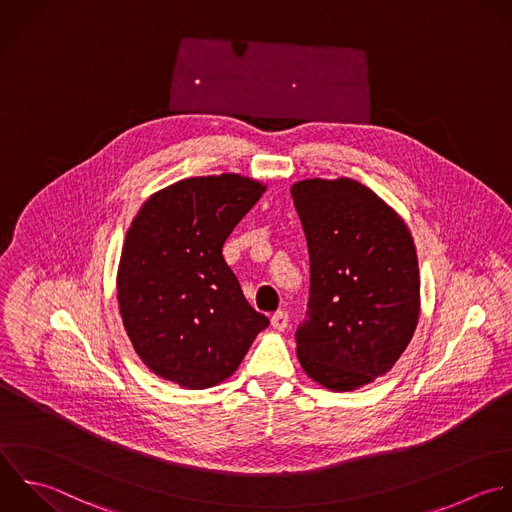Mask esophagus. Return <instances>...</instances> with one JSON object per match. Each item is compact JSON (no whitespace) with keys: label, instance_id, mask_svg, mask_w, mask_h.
<instances>
[{"label":"esophagus","instance_id":"esophagus-1","mask_svg":"<svg viewBox=\"0 0 512 512\" xmlns=\"http://www.w3.org/2000/svg\"><path fill=\"white\" fill-rule=\"evenodd\" d=\"M271 325H273V329H277V331H285L287 325H289V315H287V311H277V313L271 317Z\"/></svg>","mask_w":512,"mask_h":512}]
</instances>
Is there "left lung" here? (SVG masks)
I'll return each mask as SVG.
<instances>
[{
    "label": "left lung",
    "mask_w": 512,
    "mask_h": 512,
    "mask_svg": "<svg viewBox=\"0 0 512 512\" xmlns=\"http://www.w3.org/2000/svg\"><path fill=\"white\" fill-rule=\"evenodd\" d=\"M291 197L311 259L299 363L329 391H357L387 375L415 335L421 277L413 235L389 203L349 177L297 181Z\"/></svg>",
    "instance_id": "left-lung-1"
}]
</instances>
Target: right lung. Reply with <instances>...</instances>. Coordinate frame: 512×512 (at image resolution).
<instances>
[{
    "label": "right lung",
    "instance_id": "add662e5",
    "mask_svg": "<svg viewBox=\"0 0 512 512\" xmlns=\"http://www.w3.org/2000/svg\"><path fill=\"white\" fill-rule=\"evenodd\" d=\"M267 185L221 173L175 181L145 199L117 267V303L143 365L199 391L227 381L269 325L223 259V243Z\"/></svg>",
    "mask_w": 512,
    "mask_h": 512
}]
</instances>
